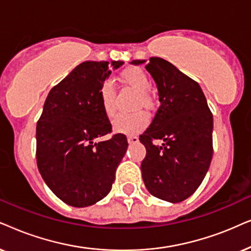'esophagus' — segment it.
Returning a JSON list of instances; mask_svg holds the SVG:
<instances>
[{
  "instance_id": "obj_1",
  "label": "esophagus",
  "mask_w": 251,
  "mask_h": 251,
  "mask_svg": "<svg viewBox=\"0 0 251 251\" xmlns=\"http://www.w3.org/2000/svg\"><path fill=\"white\" fill-rule=\"evenodd\" d=\"M127 141H128L129 145H133V143H136L139 141V138H138V136H135V135H129L127 138Z\"/></svg>"
}]
</instances>
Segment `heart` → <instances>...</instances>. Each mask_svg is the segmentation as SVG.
Instances as JSON below:
<instances>
[{"label":"heart","mask_w":251,"mask_h":251,"mask_svg":"<svg viewBox=\"0 0 251 251\" xmlns=\"http://www.w3.org/2000/svg\"><path fill=\"white\" fill-rule=\"evenodd\" d=\"M122 80L125 85L131 87L138 93L135 106H143L146 109H151L153 105V96L150 93V79L142 69L132 66L124 70L122 73ZM100 101L103 108V111L109 118H112L116 115V88L112 81L105 80L100 87L99 91ZM149 116L145 111H138L133 113H120L113 120L112 125L116 132L124 134L132 135L141 132L148 125Z\"/></svg>","instance_id":"b5f03b06"}]
</instances>
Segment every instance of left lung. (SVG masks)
Instances as JSON below:
<instances>
[{"label": "left lung", "instance_id": "left-lung-1", "mask_svg": "<svg viewBox=\"0 0 251 251\" xmlns=\"http://www.w3.org/2000/svg\"><path fill=\"white\" fill-rule=\"evenodd\" d=\"M146 69L157 83L160 105L139 138L147 149L142 178L155 198L178 203L195 193L209 170L213 152L212 112L199 83L170 62L151 57ZM155 139L165 143L156 146Z\"/></svg>", "mask_w": 251, "mask_h": 251}]
</instances>
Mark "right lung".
I'll return each mask as SVG.
<instances>
[{
    "instance_id": "right-lung-1",
    "label": "right lung",
    "mask_w": 251,
    "mask_h": 251,
    "mask_svg": "<svg viewBox=\"0 0 251 251\" xmlns=\"http://www.w3.org/2000/svg\"><path fill=\"white\" fill-rule=\"evenodd\" d=\"M109 62H83L53 86L36 124V163L47 186L66 204L83 208L105 198L128 143L112 126L99 91ZM124 62H112L115 69Z\"/></svg>"
}]
</instances>
